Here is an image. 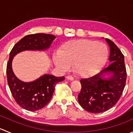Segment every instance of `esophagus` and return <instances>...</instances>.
Wrapping results in <instances>:
<instances>
[{
    "mask_svg": "<svg viewBox=\"0 0 133 133\" xmlns=\"http://www.w3.org/2000/svg\"><path fill=\"white\" fill-rule=\"evenodd\" d=\"M66 78L68 79V80H71H71H74V78H73L72 76H66Z\"/></svg>",
    "mask_w": 133,
    "mask_h": 133,
    "instance_id": "34e87169",
    "label": "esophagus"
}]
</instances>
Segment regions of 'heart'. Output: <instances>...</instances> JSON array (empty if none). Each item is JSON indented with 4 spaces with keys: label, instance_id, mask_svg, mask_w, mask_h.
Instances as JSON below:
<instances>
[{
    "label": "heart",
    "instance_id": "heart-1",
    "mask_svg": "<svg viewBox=\"0 0 133 133\" xmlns=\"http://www.w3.org/2000/svg\"><path fill=\"white\" fill-rule=\"evenodd\" d=\"M106 44L91 40H72L65 42L53 56L55 64L67 71L72 65L75 74L81 76L92 75L102 68L108 58Z\"/></svg>",
    "mask_w": 133,
    "mask_h": 133
}]
</instances>
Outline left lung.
Here are the masks:
<instances>
[{"label":"left lung","instance_id":"obj_1","mask_svg":"<svg viewBox=\"0 0 133 133\" xmlns=\"http://www.w3.org/2000/svg\"><path fill=\"white\" fill-rule=\"evenodd\" d=\"M105 41L110 48L111 64L91 77L80 80L78 102L83 109L92 113L105 112L112 108L125 85L127 73L124 55L113 42L108 38Z\"/></svg>","mask_w":133,"mask_h":133}]
</instances>
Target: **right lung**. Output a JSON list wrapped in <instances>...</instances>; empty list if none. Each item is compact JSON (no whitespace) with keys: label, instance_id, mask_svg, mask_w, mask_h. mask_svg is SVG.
I'll return each mask as SVG.
<instances>
[{"label":"right lung","instance_id":"right-lung-1","mask_svg":"<svg viewBox=\"0 0 133 133\" xmlns=\"http://www.w3.org/2000/svg\"><path fill=\"white\" fill-rule=\"evenodd\" d=\"M55 38L53 35L45 33L28 35L20 40L9 53L6 68L8 84L16 102L28 111H38L45 107L52 98L56 84L63 81L65 78L45 74L35 81L24 82L13 73L12 60L16 55L24 51H44L49 49Z\"/></svg>","mask_w":133,"mask_h":133}]
</instances>
